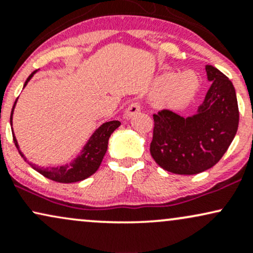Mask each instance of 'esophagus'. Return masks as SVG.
Returning a JSON list of instances; mask_svg holds the SVG:
<instances>
[{
  "mask_svg": "<svg viewBox=\"0 0 253 253\" xmlns=\"http://www.w3.org/2000/svg\"><path fill=\"white\" fill-rule=\"evenodd\" d=\"M140 108H141V107H140V103H139V102L130 103L128 106V108H127L126 112H125V118H127V119L132 118L133 115L136 114V113L140 112Z\"/></svg>",
  "mask_w": 253,
  "mask_h": 253,
  "instance_id": "obj_1",
  "label": "esophagus"
}]
</instances>
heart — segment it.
<instances>
[{
	"mask_svg": "<svg viewBox=\"0 0 253 253\" xmlns=\"http://www.w3.org/2000/svg\"><path fill=\"white\" fill-rule=\"evenodd\" d=\"M199 82L195 74L184 71L182 74H168L158 80L156 92L159 96H167L172 106H183L195 95Z\"/></svg>",
	"mask_w": 253,
	"mask_h": 253,
	"instance_id": "obj_1",
	"label": "heart"
}]
</instances>
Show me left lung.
Segmentation results:
<instances>
[{
	"mask_svg": "<svg viewBox=\"0 0 253 253\" xmlns=\"http://www.w3.org/2000/svg\"><path fill=\"white\" fill-rule=\"evenodd\" d=\"M211 85L190 118L163 109L153 114L150 152L156 163L177 175H195L214 167L233 140L239 125L236 90L227 76L206 65Z\"/></svg>",
	"mask_w": 253,
	"mask_h": 253,
	"instance_id": "8db88e82",
	"label": "left lung"
}]
</instances>
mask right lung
Listing matches in <instances>:
<instances>
[{"mask_svg": "<svg viewBox=\"0 0 253 253\" xmlns=\"http://www.w3.org/2000/svg\"><path fill=\"white\" fill-rule=\"evenodd\" d=\"M36 74V71L32 72L30 77L27 78V81L25 82V85L28 83V81L31 80L32 76ZM16 103V101H15ZM14 103V107H15ZM13 109H11V115H13ZM11 115H10V124H11ZM121 123L118 120L114 121H108V123L103 124L102 126L98 127L95 130L94 134L91 135V138L89 139V141L86 143L85 146L81 153L80 157H77L71 164L63 165L59 168H37L33 167L38 172L42 173V176H45L46 178L52 179L54 182L59 183H74V182H80L83 179L88 178L89 176H91L92 173H95L100 167L101 162H102L103 156L106 155L107 147H108V140L109 136L114 132L115 129L120 126ZM14 144H15L16 149L19 150V145H17L15 135H13ZM19 153L21 155L22 158L27 162V159L25 158L24 155L21 153V151L19 150Z\"/></svg>", "mask_w": 253, "mask_h": 253, "instance_id": "1", "label": "right lung"}]
</instances>
